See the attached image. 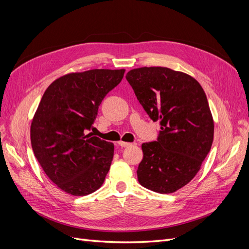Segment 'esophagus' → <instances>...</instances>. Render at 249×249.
I'll return each instance as SVG.
<instances>
[{
  "instance_id": "esophagus-1",
  "label": "esophagus",
  "mask_w": 249,
  "mask_h": 249,
  "mask_svg": "<svg viewBox=\"0 0 249 249\" xmlns=\"http://www.w3.org/2000/svg\"><path fill=\"white\" fill-rule=\"evenodd\" d=\"M118 145L122 146V147H126V146L132 145V143H130V142H124V141H119V142H118Z\"/></svg>"
}]
</instances>
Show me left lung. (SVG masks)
<instances>
[{"instance_id": "8db88e82", "label": "left lung", "mask_w": 249, "mask_h": 249, "mask_svg": "<svg viewBox=\"0 0 249 249\" xmlns=\"http://www.w3.org/2000/svg\"><path fill=\"white\" fill-rule=\"evenodd\" d=\"M154 122L157 141L141 145L138 182L152 191H178L196 176L214 137V122L205 91L189 74L167 67H140L125 76Z\"/></svg>"}]
</instances>
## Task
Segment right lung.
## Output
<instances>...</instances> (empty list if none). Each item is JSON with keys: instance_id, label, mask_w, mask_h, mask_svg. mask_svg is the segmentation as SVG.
Wrapping results in <instances>:
<instances>
[{"instance_id": "right-lung-1", "label": "right lung", "mask_w": 249, "mask_h": 249, "mask_svg": "<svg viewBox=\"0 0 249 249\" xmlns=\"http://www.w3.org/2000/svg\"><path fill=\"white\" fill-rule=\"evenodd\" d=\"M124 71L71 72L44 91L30 129L31 144L43 171L62 191L85 196L103 185L114 144L87 131L104 97L119 84Z\"/></svg>"}]
</instances>
